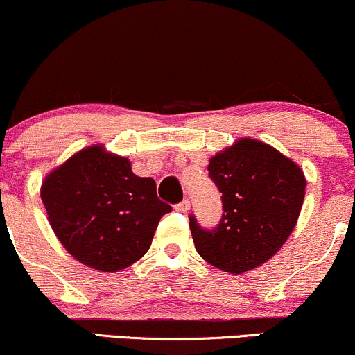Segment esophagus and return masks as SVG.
I'll return each mask as SVG.
<instances>
[{
    "label": "esophagus",
    "mask_w": 355,
    "mask_h": 355,
    "mask_svg": "<svg viewBox=\"0 0 355 355\" xmlns=\"http://www.w3.org/2000/svg\"><path fill=\"white\" fill-rule=\"evenodd\" d=\"M189 209H190V202L189 200H182L180 203H177V205H175V210L182 211V214H185V211Z\"/></svg>",
    "instance_id": "34e87169"
}]
</instances>
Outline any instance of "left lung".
Instances as JSON below:
<instances>
[{
    "instance_id": "8db88e82",
    "label": "left lung",
    "mask_w": 355,
    "mask_h": 355,
    "mask_svg": "<svg viewBox=\"0 0 355 355\" xmlns=\"http://www.w3.org/2000/svg\"><path fill=\"white\" fill-rule=\"evenodd\" d=\"M210 178L222 193L223 215L214 230L190 217L198 255L229 274L272 259L291 237L305 197L302 168L274 146L239 138L210 158Z\"/></svg>"
}]
</instances>
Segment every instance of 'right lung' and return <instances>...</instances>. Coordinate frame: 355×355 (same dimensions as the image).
Here are the masks:
<instances>
[{"label": "right lung", "instance_id": "1", "mask_svg": "<svg viewBox=\"0 0 355 355\" xmlns=\"http://www.w3.org/2000/svg\"><path fill=\"white\" fill-rule=\"evenodd\" d=\"M53 232L68 254L100 272L123 270L148 252L158 222L172 210L150 177L128 158L92 145L71 155L42 183Z\"/></svg>", "mask_w": 355, "mask_h": 355}]
</instances>
